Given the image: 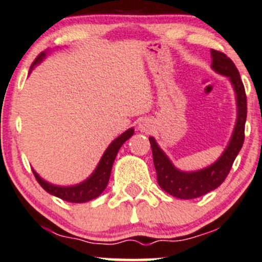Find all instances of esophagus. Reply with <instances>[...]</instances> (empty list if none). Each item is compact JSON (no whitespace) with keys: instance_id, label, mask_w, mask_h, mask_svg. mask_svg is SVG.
<instances>
[{"instance_id":"34e87169","label":"esophagus","mask_w":262,"mask_h":262,"mask_svg":"<svg viewBox=\"0 0 262 262\" xmlns=\"http://www.w3.org/2000/svg\"><path fill=\"white\" fill-rule=\"evenodd\" d=\"M138 129L141 132V133H148V132H151L152 129V122L150 120L144 118V120H141L138 123Z\"/></svg>"}]
</instances>
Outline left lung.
Returning a JSON list of instances; mask_svg holds the SVG:
<instances>
[{"mask_svg":"<svg viewBox=\"0 0 262 262\" xmlns=\"http://www.w3.org/2000/svg\"><path fill=\"white\" fill-rule=\"evenodd\" d=\"M211 69L217 74L226 76L232 84L236 94L237 120L226 148L213 164L200 170L184 171L171 163L164 151L154 137L148 138L154 156V164L157 173V181L162 190L173 197L181 200H193L204 196L224 183L230 173L237 155L239 154L244 141V125L247 120V97L244 85L236 65L224 53L211 49Z\"/></svg>","mask_w":262,"mask_h":262,"instance_id":"left-lung-1","label":"left lung"}]
</instances>
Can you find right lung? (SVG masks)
Returning <instances> with one entry per match:
<instances>
[{
    "mask_svg": "<svg viewBox=\"0 0 262 262\" xmlns=\"http://www.w3.org/2000/svg\"><path fill=\"white\" fill-rule=\"evenodd\" d=\"M48 51L42 52L41 54L36 58V60L32 62L31 68H30V72L34 70L36 65H38L39 62L45 60ZM133 134L134 128H129L128 130L122 133L120 137L116 138L115 140L108 145L106 150H105L104 155L101 156L100 161H99L94 171L89 175V178L82 181V183L72 185V186H59V185H54L46 181L45 179H42L37 173H36L35 169H32L36 177V180L38 181V184L41 185L48 193H51L53 196L58 198H61L62 201L71 202V203H85V202L94 200V198L100 196L105 188H106L108 180H110L111 169L112 165H114L116 156H117L122 145H123Z\"/></svg>",
    "mask_w": 262,
    "mask_h": 262,
    "instance_id": "right-lung-1",
    "label": "right lung"
}]
</instances>
